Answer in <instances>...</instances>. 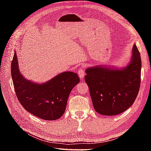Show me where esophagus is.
<instances>
[{"instance_id":"1","label":"esophagus","mask_w":151,"mask_h":151,"mask_svg":"<svg viewBox=\"0 0 151 151\" xmlns=\"http://www.w3.org/2000/svg\"><path fill=\"white\" fill-rule=\"evenodd\" d=\"M78 75L79 76L80 78L81 79H83L84 78V76H85V73L84 72V70H83V69L82 68H80L79 70H78Z\"/></svg>"}]
</instances>
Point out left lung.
<instances>
[{
  "mask_svg": "<svg viewBox=\"0 0 151 151\" xmlns=\"http://www.w3.org/2000/svg\"><path fill=\"white\" fill-rule=\"evenodd\" d=\"M142 60L135 44L132 58L124 67L95 65L86 69L85 81L95 111L104 115H115L130 108L138 94Z\"/></svg>",
  "mask_w": 151,
  "mask_h": 151,
  "instance_id": "obj_1",
  "label": "left lung"
}]
</instances>
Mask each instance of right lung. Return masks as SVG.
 I'll list each match as a JSON object with an SVG mask.
<instances>
[{
    "label": "right lung",
    "instance_id": "obj_1",
    "mask_svg": "<svg viewBox=\"0 0 151 151\" xmlns=\"http://www.w3.org/2000/svg\"><path fill=\"white\" fill-rule=\"evenodd\" d=\"M11 67L15 93L25 110L44 120L53 121L62 116L70 91L80 82L77 74L65 71L44 83L34 82L20 72L16 51Z\"/></svg>",
    "mask_w": 151,
    "mask_h": 151
}]
</instances>
